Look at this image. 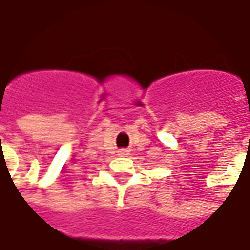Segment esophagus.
I'll list each match as a JSON object with an SVG mask.
<instances>
[{
	"instance_id": "34e87169",
	"label": "esophagus",
	"mask_w": 250,
	"mask_h": 250,
	"mask_svg": "<svg viewBox=\"0 0 250 250\" xmlns=\"http://www.w3.org/2000/svg\"><path fill=\"white\" fill-rule=\"evenodd\" d=\"M121 154H125V152H121Z\"/></svg>"
}]
</instances>
